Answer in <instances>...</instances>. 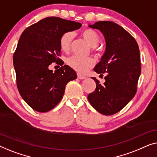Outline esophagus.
<instances>
[{"label":"esophagus","instance_id":"1","mask_svg":"<svg viewBox=\"0 0 157 157\" xmlns=\"http://www.w3.org/2000/svg\"><path fill=\"white\" fill-rule=\"evenodd\" d=\"M78 78L79 79H84L86 78V77L78 73Z\"/></svg>","mask_w":157,"mask_h":157}]
</instances>
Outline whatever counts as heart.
Returning <instances> with one entry per match:
<instances>
[{
  "label": "heart",
  "instance_id": "heart-1",
  "mask_svg": "<svg viewBox=\"0 0 157 157\" xmlns=\"http://www.w3.org/2000/svg\"><path fill=\"white\" fill-rule=\"evenodd\" d=\"M81 36L89 44L90 47L95 48L100 43V37L94 30L86 28L81 32ZM73 40V34L71 32H67L61 35L59 38V46L64 52H68L71 48ZM67 65L70 67L78 71L79 73H85L90 68L93 67L94 61L91 57L82 58L77 56L70 57L67 60Z\"/></svg>",
  "mask_w": 157,
  "mask_h": 157
}]
</instances>
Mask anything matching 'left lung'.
I'll use <instances>...</instances> for the list:
<instances>
[{
  "label": "left lung",
  "mask_w": 157,
  "mask_h": 157,
  "mask_svg": "<svg viewBox=\"0 0 157 157\" xmlns=\"http://www.w3.org/2000/svg\"><path fill=\"white\" fill-rule=\"evenodd\" d=\"M89 27L100 30L105 37V52L94 70L100 75H107L104 85L92 78L96 89L87 99L100 113L112 115L122 109L135 95L141 74L140 49L135 39L115 23L98 21Z\"/></svg>",
  "instance_id": "left-lung-1"
}]
</instances>
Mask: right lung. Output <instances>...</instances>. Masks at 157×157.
Returning a JSON list of instances; mask_svg holds the SVG:
<instances>
[{
  "label": "right lung",
  "mask_w": 157,
  "mask_h": 157,
  "mask_svg": "<svg viewBox=\"0 0 157 157\" xmlns=\"http://www.w3.org/2000/svg\"><path fill=\"white\" fill-rule=\"evenodd\" d=\"M81 26L78 22L48 17L26 28L20 37L13 55L17 87L23 100L35 111L53 109L63 98L66 85L77 78L70 66H62L55 72L49 66L58 61L63 65L59 58V38Z\"/></svg>",
  "instance_id": "add662e5"
}]
</instances>
